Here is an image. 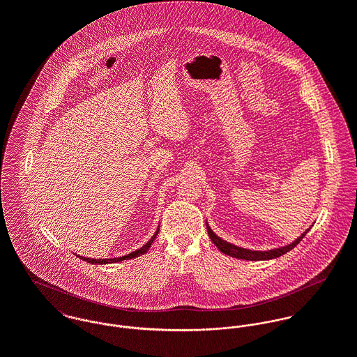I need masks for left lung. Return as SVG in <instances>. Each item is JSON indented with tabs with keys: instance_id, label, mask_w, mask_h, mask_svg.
<instances>
[{
	"instance_id": "8db88e82",
	"label": "left lung",
	"mask_w": 357,
	"mask_h": 357,
	"mask_svg": "<svg viewBox=\"0 0 357 357\" xmlns=\"http://www.w3.org/2000/svg\"><path fill=\"white\" fill-rule=\"evenodd\" d=\"M206 227H207V234H208V238L211 239V242L218 248L220 252H222L224 255H229V257H235V258H239V259H248V261H264V259H272V258H278L280 255H286L287 252L293 250L305 236L306 234L309 232L310 227L306 229L304 234H301V236H298L294 242L286 245V246H282V248H276V249H272V250H265V252H259V250H249V249H243V248H239V246H235L224 239H221L220 236H217L211 228L208 227L207 221H206Z\"/></svg>"
}]
</instances>
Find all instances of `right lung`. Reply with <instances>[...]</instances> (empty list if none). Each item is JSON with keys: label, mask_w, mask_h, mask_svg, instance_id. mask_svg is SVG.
Instances as JSON below:
<instances>
[{"label": "right lung", "mask_w": 357, "mask_h": 357, "mask_svg": "<svg viewBox=\"0 0 357 357\" xmlns=\"http://www.w3.org/2000/svg\"><path fill=\"white\" fill-rule=\"evenodd\" d=\"M158 232H159V228H156V231H155L153 238H151V239H150V241H149L143 248H140V249L135 250V252H133V253H130V255H122V257H115V258H100V259H96V258H86V257H82V255H78V257H79L81 259L86 261V262H91V264H99V265H102V264H109V262H119V261H123V259L135 258V257H139V255H146V253L149 252V249L151 248V245H153V242L155 241V238H156Z\"/></svg>", "instance_id": "obj_1"}]
</instances>
